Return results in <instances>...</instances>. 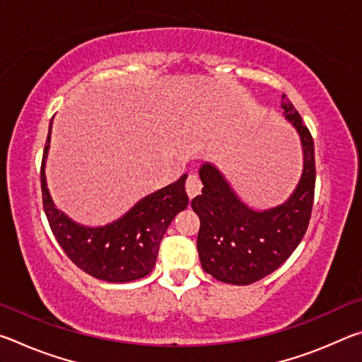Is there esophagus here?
Listing matches in <instances>:
<instances>
[{
  "instance_id": "esophagus-1",
  "label": "esophagus",
  "mask_w": 362,
  "mask_h": 362,
  "mask_svg": "<svg viewBox=\"0 0 362 362\" xmlns=\"http://www.w3.org/2000/svg\"><path fill=\"white\" fill-rule=\"evenodd\" d=\"M201 188H203V185H201L198 175L189 174L188 179H187V183H185V189H187L188 198L193 199L194 196H198L201 193Z\"/></svg>"
}]
</instances>
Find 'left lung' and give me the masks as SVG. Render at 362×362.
<instances>
[{"mask_svg": "<svg viewBox=\"0 0 362 362\" xmlns=\"http://www.w3.org/2000/svg\"><path fill=\"white\" fill-rule=\"evenodd\" d=\"M281 108L300 139L303 169L289 198L278 206L255 209L240 198L216 164L199 168L203 193L192 201L199 217L201 267L226 284L247 286L268 276L289 259L302 241L315 198V144L289 99Z\"/></svg>", "mask_w": 362, "mask_h": 362, "instance_id": "obj_1", "label": "left lung"}]
</instances>
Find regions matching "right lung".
<instances>
[{
	"label": "right lung",
	"instance_id": "add662e5",
	"mask_svg": "<svg viewBox=\"0 0 362 362\" xmlns=\"http://www.w3.org/2000/svg\"><path fill=\"white\" fill-rule=\"evenodd\" d=\"M51 129L42 153V206L60 247L78 268L107 283H129L155 268L159 243L180 211L188 206L187 174L164 188L144 196L119 218L102 226H86L57 209L46 182V159L51 146Z\"/></svg>",
	"mask_w": 362,
	"mask_h": 362
}]
</instances>
